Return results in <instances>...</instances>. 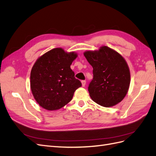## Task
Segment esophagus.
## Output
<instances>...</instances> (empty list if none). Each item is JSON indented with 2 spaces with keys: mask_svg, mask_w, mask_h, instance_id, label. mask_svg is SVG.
Here are the masks:
<instances>
[{
  "mask_svg": "<svg viewBox=\"0 0 156 156\" xmlns=\"http://www.w3.org/2000/svg\"><path fill=\"white\" fill-rule=\"evenodd\" d=\"M81 83H82V86L83 87L85 86V84H86V81H85V80H83V81H81Z\"/></svg>",
  "mask_w": 156,
  "mask_h": 156,
  "instance_id": "34e87169",
  "label": "esophagus"
}]
</instances>
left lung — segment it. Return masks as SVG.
<instances>
[{
	"label": "left lung",
	"mask_w": 156,
	"mask_h": 156,
	"mask_svg": "<svg viewBox=\"0 0 156 156\" xmlns=\"http://www.w3.org/2000/svg\"><path fill=\"white\" fill-rule=\"evenodd\" d=\"M84 55L93 68V79L88 87L92 100L105 107L120 102L130 84L129 69L124 58L107 46L98 51H87Z\"/></svg>",
	"instance_id": "1"
}]
</instances>
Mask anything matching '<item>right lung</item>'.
Listing matches in <instances>:
<instances>
[{"instance_id": "add662e5", "label": "right lung", "mask_w": 156, "mask_h": 156, "mask_svg": "<svg viewBox=\"0 0 156 156\" xmlns=\"http://www.w3.org/2000/svg\"><path fill=\"white\" fill-rule=\"evenodd\" d=\"M77 56L74 53L55 48L36 60L30 73V88L41 107L57 110L72 100L75 91L82 85L70 68Z\"/></svg>"}]
</instances>
